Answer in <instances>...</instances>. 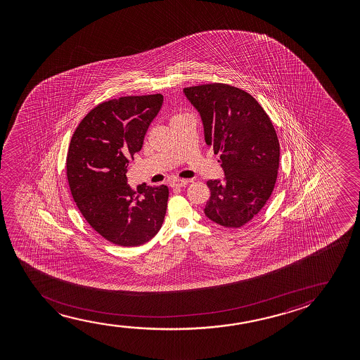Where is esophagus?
Instances as JSON below:
<instances>
[{
  "instance_id": "34e87169",
  "label": "esophagus",
  "mask_w": 360,
  "mask_h": 360,
  "mask_svg": "<svg viewBox=\"0 0 360 360\" xmlns=\"http://www.w3.org/2000/svg\"><path fill=\"white\" fill-rule=\"evenodd\" d=\"M188 182H189V181H187V179H173L172 182H171V187H186V186L188 184Z\"/></svg>"
}]
</instances>
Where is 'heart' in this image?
I'll use <instances>...</instances> for the list:
<instances>
[{"label":"heart","instance_id":"heart-1","mask_svg":"<svg viewBox=\"0 0 360 360\" xmlns=\"http://www.w3.org/2000/svg\"><path fill=\"white\" fill-rule=\"evenodd\" d=\"M176 117H178V115H176Z\"/></svg>","mask_w":360,"mask_h":360}]
</instances>
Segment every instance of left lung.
<instances>
[{"label": "left lung", "instance_id": "8db88e82", "mask_svg": "<svg viewBox=\"0 0 360 360\" xmlns=\"http://www.w3.org/2000/svg\"><path fill=\"white\" fill-rule=\"evenodd\" d=\"M197 109L205 143L220 153L225 178L207 181L204 212L225 227H241L266 205L276 186L281 146L261 104L243 89L207 84L183 89Z\"/></svg>", "mask_w": 360, "mask_h": 360}]
</instances>
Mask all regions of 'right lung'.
<instances>
[{"label": "right lung", "mask_w": 360, "mask_h": 360, "mask_svg": "<svg viewBox=\"0 0 360 360\" xmlns=\"http://www.w3.org/2000/svg\"><path fill=\"white\" fill-rule=\"evenodd\" d=\"M162 103L160 94L110 99L94 107L71 138L66 173L75 202L92 229L118 246L150 241L166 215L167 186L134 191L127 183L129 161Z\"/></svg>", "instance_id": "obj_1"}]
</instances>
